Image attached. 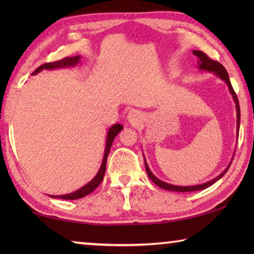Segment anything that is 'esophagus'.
Here are the masks:
<instances>
[{
    "label": "esophagus",
    "mask_w": 254,
    "mask_h": 254,
    "mask_svg": "<svg viewBox=\"0 0 254 254\" xmlns=\"http://www.w3.org/2000/svg\"><path fill=\"white\" fill-rule=\"evenodd\" d=\"M127 121L130 122L132 126H139V124L142 122V115H141L140 112L135 110L130 111V113L127 114Z\"/></svg>",
    "instance_id": "obj_1"
}]
</instances>
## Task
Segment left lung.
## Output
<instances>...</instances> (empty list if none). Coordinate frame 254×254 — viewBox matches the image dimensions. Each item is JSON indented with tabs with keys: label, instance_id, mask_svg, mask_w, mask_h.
<instances>
[{
	"label": "left lung",
	"instance_id": "left-lung-1",
	"mask_svg": "<svg viewBox=\"0 0 254 254\" xmlns=\"http://www.w3.org/2000/svg\"><path fill=\"white\" fill-rule=\"evenodd\" d=\"M192 54H194L197 58H198V62H197V65H198V69L200 70H206V71H212L214 72L215 75L217 77H220L222 80H224L227 87H229V91L232 94V97H233V100L235 102V109H236V132L239 133L240 130V119H241V113H240V105H239V100H238V96H236V94L234 92L233 87H232L231 85V81H230V77L229 74H227L226 69L224 68V66L220 64L218 62H215V60H212L210 58H208L207 56H206L203 51H199V50H194L192 51ZM239 135V134H238ZM144 159V166H145V171H147V174L149 176V178L152 180V182L157 185L158 187H160L162 189H166V190H170V191H195V190H201V189H205L209 186H212L214 183H216L218 179H221L224 174L226 173L227 170H229L230 166L232 161L230 162V165L227 166V168L223 171L221 175H218L216 178H214L212 180H209L207 183H204V184H199V185H194V186H177V185H171L168 183H165L160 180L159 178H157L156 176H154L151 170H150L147 160H145V158L143 156Z\"/></svg>",
	"mask_w": 254,
	"mask_h": 254
}]
</instances>
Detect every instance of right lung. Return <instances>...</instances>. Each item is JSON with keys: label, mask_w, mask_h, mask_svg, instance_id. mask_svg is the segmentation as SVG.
<instances>
[{"label": "right lung", "mask_w": 254, "mask_h": 254, "mask_svg": "<svg viewBox=\"0 0 254 254\" xmlns=\"http://www.w3.org/2000/svg\"><path fill=\"white\" fill-rule=\"evenodd\" d=\"M80 60V56H75V57H67L64 58L62 60H58V62L55 63H47L41 65L40 67H38L36 70L32 72V75H37L38 72H40L42 69H56V68H65V67H74L77 64L79 63ZM123 127L121 124H113L107 131V139H106V145H105V151H104V157H103V161L101 165V168L98 170V173L96 174L95 177H94L91 182L87 183L79 189H77L76 191L70 192V194H66V195H57V196H53L50 195V197L53 198H60V199H68V200H74V199H78V198H83L86 195L91 194L92 191L95 190V189L98 187V185L102 183L103 178H104L105 175V170H106V161H107V156H109L110 150L112 147V143H113L114 137L118 135V133L121 131Z\"/></svg>", "instance_id": "right-lung-1"}]
</instances>
